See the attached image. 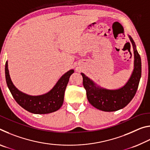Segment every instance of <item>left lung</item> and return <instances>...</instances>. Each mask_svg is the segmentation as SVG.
<instances>
[{
    "label": "left lung",
    "instance_id": "8db88e82",
    "mask_svg": "<svg viewBox=\"0 0 150 150\" xmlns=\"http://www.w3.org/2000/svg\"><path fill=\"white\" fill-rule=\"evenodd\" d=\"M128 38L133 46L134 69L130 78L122 87L108 89L98 85L84 73H81L88 102L98 110L113 112L124 108L132 100L138 89L142 75L141 58L132 38L129 35Z\"/></svg>",
    "mask_w": 150,
    "mask_h": 150
}]
</instances>
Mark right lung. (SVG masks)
<instances>
[{
    "label": "right lung",
    "instance_id": "1",
    "mask_svg": "<svg viewBox=\"0 0 150 150\" xmlns=\"http://www.w3.org/2000/svg\"><path fill=\"white\" fill-rule=\"evenodd\" d=\"M8 66V61H6L5 64L6 84L12 96L20 106L30 112L38 115L54 112L62 107L66 87L74 70L70 69L64 73L47 93L41 95L32 96L22 93L15 87L10 77Z\"/></svg>",
    "mask_w": 150,
    "mask_h": 150
}]
</instances>
